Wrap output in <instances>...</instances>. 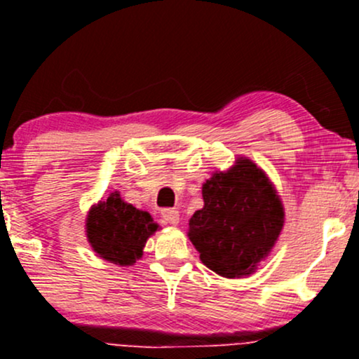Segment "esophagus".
Here are the masks:
<instances>
[{
	"label": "esophagus",
	"instance_id": "1",
	"mask_svg": "<svg viewBox=\"0 0 359 359\" xmlns=\"http://www.w3.org/2000/svg\"><path fill=\"white\" fill-rule=\"evenodd\" d=\"M162 219L163 222H167V224H172V226H177L180 221V214L177 209H163L162 211Z\"/></svg>",
	"mask_w": 359,
	"mask_h": 359
}]
</instances>
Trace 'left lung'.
Masks as SVG:
<instances>
[{
  "label": "left lung",
  "instance_id": "left-lung-1",
  "mask_svg": "<svg viewBox=\"0 0 359 359\" xmlns=\"http://www.w3.org/2000/svg\"><path fill=\"white\" fill-rule=\"evenodd\" d=\"M204 208L189 219L187 236L201 262L224 278L255 273L285 222L282 199L265 170L238 156L203 184Z\"/></svg>",
  "mask_w": 359,
  "mask_h": 359
}]
</instances>
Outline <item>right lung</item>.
<instances>
[{
    "instance_id": "add662e5",
    "label": "right lung",
    "mask_w": 359,
    "mask_h": 359,
    "mask_svg": "<svg viewBox=\"0 0 359 359\" xmlns=\"http://www.w3.org/2000/svg\"><path fill=\"white\" fill-rule=\"evenodd\" d=\"M160 226L150 212L121 199L118 191L90 205L86 236L97 257L119 266H131L143 257L147 240Z\"/></svg>"
}]
</instances>
